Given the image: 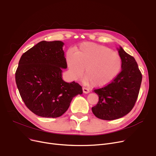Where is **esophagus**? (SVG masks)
Instances as JSON below:
<instances>
[{
	"instance_id": "esophagus-1",
	"label": "esophagus",
	"mask_w": 156,
	"mask_h": 156,
	"mask_svg": "<svg viewBox=\"0 0 156 156\" xmlns=\"http://www.w3.org/2000/svg\"><path fill=\"white\" fill-rule=\"evenodd\" d=\"M83 92L85 94H88L90 92V90L86 87H83Z\"/></svg>"
}]
</instances>
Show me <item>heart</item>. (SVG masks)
<instances>
[{
    "mask_svg": "<svg viewBox=\"0 0 156 156\" xmlns=\"http://www.w3.org/2000/svg\"><path fill=\"white\" fill-rule=\"evenodd\" d=\"M66 62L71 76L78 80L83 75V81H89L93 87L108 85L121 70V57L111 49L92 43L81 44L74 54L69 52Z\"/></svg>",
    "mask_w": 156,
    "mask_h": 156,
    "instance_id": "heart-1",
    "label": "heart"
}]
</instances>
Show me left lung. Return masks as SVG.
I'll use <instances>...</instances> for the list:
<instances>
[{
    "label": "left lung",
    "mask_w": 156,
    "mask_h": 156,
    "mask_svg": "<svg viewBox=\"0 0 156 156\" xmlns=\"http://www.w3.org/2000/svg\"><path fill=\"white\" fill-rule=\"evenodd\" d=\"M118 52L121 71L110 83L94 90L99 96V101L92 111L97 118L104 120L120 118L132 111L142 83V73L134 57L121 47Z\"/></svg>",
    "instance_id": "obj_1"
}]
</instances>
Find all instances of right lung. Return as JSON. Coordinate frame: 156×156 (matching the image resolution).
Masks as SVG:
<instances>
[{"instance_id":"right-lung-1","label":"right lung","mask_w":156,"mask_h":156,"mask_svg":"<svg viewBox=\"0 0 156 156\" xmlns=\"http://www.w3.org/2000/svg\"><path fill=\"white\" fill-rule=\"evenodd\" d=\"M61 41H42L24 52L15 73L22 100L36 115L58 118L68 110L74 97L83 94L78 83L62 79L67 68Z\"/></svg>"}]
</instances>
